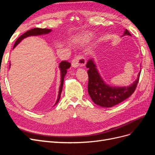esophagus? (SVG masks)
I'll return each instance as SVG.
<instances>
[{"mask_svg": "<svg viewBox=\"0 0 155 155\" xmlns=\"http://www.w3.org/2000/svg\"><path fill=\"white\" fill-rule=\"evenodd\" d=\"M86 63L85 59L83 58V55H78L72 61V66L74 68H78L79 67H82L85 65Z\"/></svg>", "mask_w": 155, "mask_h": 155, "instance_id": "esophagus-1", "label": "esophagus"}]
</instances>
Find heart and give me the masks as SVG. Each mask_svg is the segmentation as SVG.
I'll list each match as a JSON object with an SVG mask.
<instances>
[{"label": "heart", "instance_id": "1", "mask_svg": "<svg viewBox=\"0 0 155 155\" xmlns=\"http://www.w3.org/2000/svg\"><path fill=\"white\" fill-rule=\"evenodd\" d=\"M92 36L93 35L92 34H85L79 37L78 41L79 42V43H88L89 41L91 40V39L92 38Z\"/></svg>", "mask_w": 155, "mask_h": 155}]
</instances>
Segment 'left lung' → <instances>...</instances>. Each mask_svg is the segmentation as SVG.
<instances>
[{
    "instance_id": "1",
    "label": "left lung",
    "mask_w": 155,
    "mask_h": 155,
    "mask_svg": "<svg viewBox=\"0 0 155 155\" xmlns=\"http://www.w3.org/2000/svg\"><path fill=\"white\" fill-rule=\"evenodd\" d=\"M124 35L131 36L127 29L122 36ZM86 67L88 68V94L95 104L106 108L118 105L132 95L137 86L140 75V72L137 79L128 86H111L101 78L94 58L88 60Z\"/></svg>"
}]
</instances>
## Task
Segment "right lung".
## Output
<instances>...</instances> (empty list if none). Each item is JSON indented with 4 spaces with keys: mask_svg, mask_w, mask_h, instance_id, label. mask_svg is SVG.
I'll return each mask as SVG.
<instances>
[{
    "mask_svg": "<svg viewBox=\"0 0 155 155\" xmlns=\"http://www.w3.org/2000/svg\"><path fill=\"white\" fill-rule=\"evenodd\" d=\"M51 29H46V28L42 29V28H38L27 31L26 33H25L24 34H22V35H21L17 39L15 44H14V45H13V48H15L16 46L21 43L22 40L26 38V37H28L45 35V34H49V33L51 32ZM10 65L11 64H10ZM70 66H71V64H70L68 62H67V61H61L59 64V68L60 69V73H61V85L59 86V90L58 99H57V101H56V102H55V104H54V105L57 104L59 102V100H60L61 94V92H62V90H63L64 78L65 76H66V74L67 73V69H68L70 67Z\"/></svg>",
    "mask_w": 155,
    "mask_h": 155,
    "instance_id": "right-lung-1",
    "label": "right lung"
}]
</instances>
